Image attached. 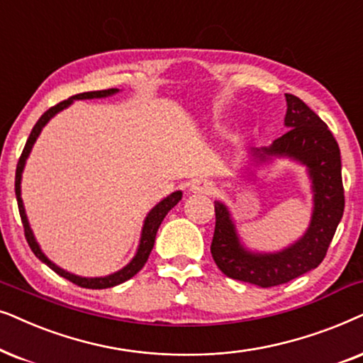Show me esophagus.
<instances>
[{
  "label": "esophagus",
  "mask_w": 363,
  "mask_h": 363,
  "mask_svg": "<svg viewBox=\"0 0 363 363\" xmlns=\"http://www.w3.org/2000/svg\"><path fill=\"white\" fill-rule=\"evenodd\" d=\"M191 191L194 192V194H212L214 184H212L211 181H207V179H194V181L191 182Z\"/></svg>",
  "instance_id": "esophagus-1"
}]
</instances>
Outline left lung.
Segmentation results:
<instances>
[{"label":"left lung","mask_w":363,"mask_h":363,"mask_svg":"<svg viewBox=\"0 0 363 363\" xmlns=\"http://www.w3.org/2000/svg\"><path fill=\"white\" fill-rule=\"evenodd\" d=\"M286 125L291 129L275 139L272 146L255 154L262 159L270 154L291 156L308 167L313 216L307 234L279 254H250L239 244L224 204L214 202L212 259L227 277L260 287L280 286L315 269L325 257L345 207L339 144L328 125L301 98L286 94Z\"/></svg>","instance_id":"8db88e82"}]
</instances>
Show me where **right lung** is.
Segmentation results:
<instances>
[{
  "mask_svg": "<svg viewBox=\"0 0 363 363\" xmlns=\"http://www.w3.org/2000/svg\"><path fill=\"white\" fill-rule=\"evenodd\" d=\"M114 93H118V89L111 88V89H103V91H88V93H79V94L71 96L69 99L61 101V103H57L56 106H52V108L48 109L46 113L43 114L40 119H38V123L35 124V128H33L30 138H28L26 144H24V149H23L21 156H19V161H18V166H16V177H14V191H16V201H18L19 216H21V222H23L24 238H26L28 244H30L33 254H35L36 257L41 260V262H45L48 267L55 270L57 275H61V277L67 279V280H69V282L76 284V286H79V287H84V289H109V287L118 286V284L125 282V280H128V279L134 277V275H136L139 270L144 267V264L147 262V257H149V254H151V250L154 247V240H156L157 229H159V225H161L162 219H164V217H166L167 212L171 211L172 207L176 206L179 201H181V197H182V192L181 191L172 192L171 196L166 197V199H164L162 202H159V204L154 207L151 212H149V216L146 217V220H144L141 244H139L136 257H134L131 262L125 265L124 269H121L119 272H116L113 275H108V277H99V279L77 277V275H72L69 272H66V270H62V269L57 267V265L52 264L51 260L48 259L46 255L41 252L40 245H38V242L35 240V235H33V232L30 229V224H28L26 214H24V207H23V201H21V187H19V184H21V172H23L24 162H26V157L30 156V151H31L33 144H35L36 138L40 136L43 125H45L48 121H50L56 113H60L61 109H65L66 106H69L72 103V99L104 98V96H111V94H114Z\"/></svg>",
  "mask_w": 363,
  "mask_h": 363,
  "instance_id": "obj_1",
  "label": "right lung"
}]
</instances>
